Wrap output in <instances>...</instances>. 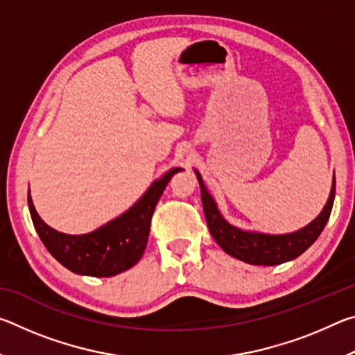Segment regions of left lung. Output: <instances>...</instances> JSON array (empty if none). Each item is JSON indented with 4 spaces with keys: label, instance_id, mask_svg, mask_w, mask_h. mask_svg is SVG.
Instances as JSON below:
<instances>
[{
    "label": "left lung",
    "instance_id": "obj_1",
    "mask_svg": "<svg viewBox=\"0 0 355 355\" xmlns=\"http://www.w3.org/2000/svg\"><path fill=\"white\" fill-rule=\"evenodd\" d=\"M194 172L200 186L203 213H205L209 233H211L214 241L220 245L225 254L249 264L275 266V264L294 260L300 254H304L316 241L318 236L321 235L322 228L326 227L330 211H332L334 207L335 173L326 205H324L322 211L310 224L299 228L296 232L280 233V235L244 230V228L230 224L222 216L214 197L209 194L205 183H203L200 172L197 169H194Z\"/></svg>",
    "mask_w": 355,
    "mask_h": 355
}]
</instances>
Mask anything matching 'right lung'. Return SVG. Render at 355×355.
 I'll list each match as a JSON object with an SVG mask.
<instances>
[{"label": "right lung", "instance_id": "1", "mask_svg": "<svg viewBox=\"0 0 355 355\" xmlns=\"http://www.w3.org/2000/svg\"><path fill=\"white\" fill-rule=\"evenodd\" d=\"M180 171H183L182 167H172L156 178L127 211L84 235H67L46 225L35 211L28 189V207L35 232L48 252L69 271L92 277L117 275L141 260L156 203L169 180Z\"/></svg>", "mask_w": 355, "mask_h": 355}]
</instances>
